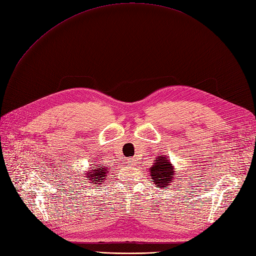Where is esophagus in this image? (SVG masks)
Masks as SVG:
<instances>
[{
  "mask_svg": "<svg viewBox=\"0 0 256 256\" xmlns=\"http://www.w3.org/2000/svg\"><path fill=\"white\" fill-rule=\"evenodd\" d=\"M128 163L130 165H135L136 164V160L134 158H130V159H128Z\"/></svg>",
  "mask_w": 256,
  "mask_h": 256,
  "instance_id": "obj_1",
  "label": "esophagus"
}]
</instances>
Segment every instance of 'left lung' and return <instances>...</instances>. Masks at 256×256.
<instances>
[{
  "label": "left lung",
  "mask_w": 256,
  "mask_h": 256,
  "mask_svg": "<svg viewBox=\"0 0 256 256\" xmlns=\"http://www.w3.org/2000/svg\"><path fill=\"white\" fill-rule=\"evenodd\" d=\"M176 168L174 164L170 162L168 156L161 154L157 156V159L154 160V164L148 170L150 181L156 185L157 188L163 190L164 187L172 185L174 180Z\"/></svg>",
  "instance_id": "left-lung-1"
}]
</instances>
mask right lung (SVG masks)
Returning <instances> with one entry per match:
<instances>
[{
	"mask_svg": "<svg viewBox=\"0 0 256 256\" xmlns=\"http://www.w3.org/2000/svg\"><path fill=\"white\" fill-rule=\"evenodd\" d=\"M110 172V166L108 165H100V164H92V168L86 170L84 174V182L88 183L90 185H94L98 187V185L104 184L106 180L108 174Z\"/></svg>",
	"mask_w": 256,
	"mask_h": 256,
	"instance_id": "obj_1",
	"label": "right lung"
}]
</instances>
